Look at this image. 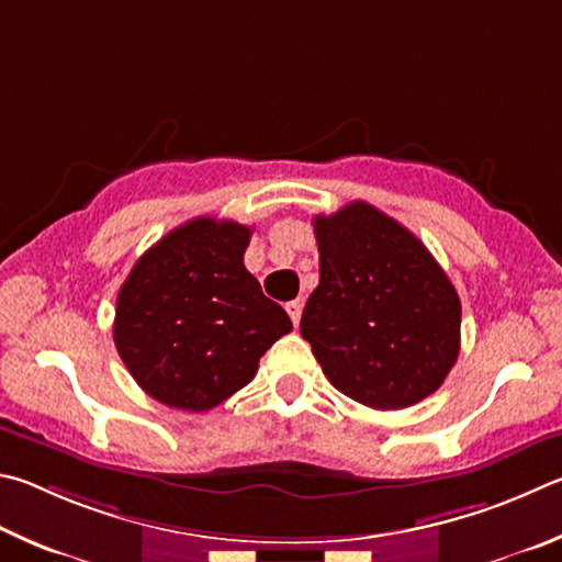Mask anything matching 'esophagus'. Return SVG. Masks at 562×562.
I'll list each match as a JSON object with an SVG mask.
<instances>
[{"mask_svg": "<svg viewBox=\"0 0 562 562\" xmlns=\"http://www.w3.org/2000/svg\"><path fill=\"white\" fill-rule=\"evenodd\" d=\"M301 308H303V303H301L299 299L286 303V311H289V316H291V321H293V326H299V321H301Z\"/></svg>", "mask_w": 562, "mask_h": 562, "instance_id": "1", "label": "esophagus"}]
</instances>
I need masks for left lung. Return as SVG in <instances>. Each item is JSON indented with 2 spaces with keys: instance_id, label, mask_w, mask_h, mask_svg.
Returning a JSON list of instances; mask_svg holds the SVG:
<instances>
[{
  "instance_id": "left-lung-1",
  "label": "left lung",
  "mask_w": 562,
  "mask_h": 562,
  "mask_svg": "<svg viewBox=\"0 0 562 562\" xmlns=\"http://www.w3.org/2000/svg\"><path fill=\"white\" fill-rule=\"evenodd\" d=\"M321 281L303 308L330 385L372 409L437 392L459 356L461 303L415 234L368 202L313 220Z\"/></svg>"
}]
</instances>
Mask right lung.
Returning a JSON list of instances; mask_svg holds the SVG:
<instances>
[{"label":"right lung","instance_id":"right-lung-1","mask_svg":"<svg viewBox=\"0 0 562 562\" xmlns=\"http://www.w3.org/2000/svg\"><path fill=\"white\" fill-rule=\"evenodd\" d=\"M251 229L196 216L150 246L115 303L113 340L127 372L167 407L206 412L249 385L291 318L246 271Z\"/></svg>","mask_w":562,"mask_h":562}]
</instances>
